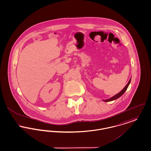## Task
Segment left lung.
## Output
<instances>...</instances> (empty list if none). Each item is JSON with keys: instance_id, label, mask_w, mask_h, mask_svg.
Returning <instances> with one entry per match:
<instances>
[{"instance_id": "8db88e82", "label": "left lung", "mask_w": 151, "mask_h": 151, "mask_svg": "<svg viewBox=\"0 0 151 151\" xmlns=\"http://www.w3.org/2000/svg\"><path fill=\"white\" fill-rule=\"evenodd\" d=\"M131 78L130 80H129V81H128V83H127V84L125 86V87H124V88L119 93H117L115 96H112V98H109V99H108L103 100V101H106V102H108V101H111L115 100L116 99H117L120 98V96H122L124 94V93L125 92V91L127 90V89L128 88V86H129V84H130V83H131Z\"/></svg>"}]
</instances>
